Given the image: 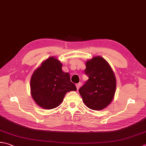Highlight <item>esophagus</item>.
Here are the masks:
<instances>
[{
  "label": "esophagus",
  "instance_id": "1",
  "mask_svg": "<svg viewBox=\"0 0 146 146\" xmlns=\"http://www.w3.org/2000/svg\"><path fill=\"white\" fill-rule=\"evenodd\" d=\"M81 83H78V84H76V88H77V90H78L79 89V88H80V87L81 86Z\"/></svg>",
  "mask_w": 146,
  "mask_h": 146
}]
</instances>
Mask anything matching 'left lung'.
Instances as JSON below:
<instances>
[{"mask_svg":"<svg viewBox=\"0 0 146 146\" xmlns=\"http://www.w3.org/2000/svg\"><path fill=\"white\" fill-rule=\"evenodd\" d=\"M84 72L88 80L79 89L83 101L91 110L104 109L115 93L116 82L112 69L104 58L97 56L87 61Z\"/></svg>","mask_w":146,"mask_h":146,"instance_id":"left-lung-1","label":"left lung"}]
</instances>
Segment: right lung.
<instances>
[{
	"mask_svg": "<svg viewBox=\"0 0 146 146\" xmlns=\"http://www.w3.org/2000/svg\"><path fill=\"white\" fill-rule=\"evenodd\" d=\"M61 68L60 61L50 57L42 62L31 76V96L36 103L44 109L58 107L66 94L76 90L75 84L70 80L69 74L62 72Z\"/></svg>",
	"mask_w": 146,
	"mask_h": 146,
	"instance_id": "obj_1",
	"label": "right lung"
}]
</instances>
